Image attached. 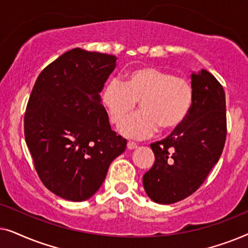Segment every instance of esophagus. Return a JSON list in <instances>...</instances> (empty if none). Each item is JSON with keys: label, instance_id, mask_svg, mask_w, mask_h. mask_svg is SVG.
<instances>
[{"label": "esophagus", "instance_id": "obj_1", "mask_svg": "<svg viewBox=\"0 0 248 248\" xmlns=\"http://www.w3.org/2000/svg\"><path fill=\"white\" fill-rule=\"evenodd\" d=\"M135 148H138L137 143H134V142H132V141L127 142V149H128V150H133V149H135Z\"/></svg>", "mask_w": 248, "mask_h": 248}]
</instances>
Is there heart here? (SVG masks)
Here are the masks:
<instances>
[{
  "label": "heart",
  "instance_id": "1",
  "mask_svg": "<svg viewBox=\"0 0 248 248\" xmlns=\"http://www.w3.org/2000/svg\"><path fill=\"white\" fill-rule=\"evenodd\" d=\"M110 122L118 124L140 101L141 111L121 123L125 137L144 139L183 124L193 103V88L187 80L157 67L131 71L125 82L111 79L101 93Z\"/></svg>",
  "mask_w": 248,
  "mask_h": 248
}]
</instances>
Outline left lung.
<instances>
[{"instance_id":"left-lung-1","label":"left lung","mask_w":248,"mask_h":248,"mask_svg":"<svg viewBox=\"0 0 248 248\" xmlns=\"http://www.w3.org/2000/svg\"><path fill=\"white\" fill-rule=\"evenodd\" d=\"M191 79L193 103L186 120L170 135L150 145L155 160L143 175V187L149 198L160 204L193 194L225 147V90L206 70L192 73Z\"/></svg>"}]
</instances>
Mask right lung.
Segmentation results:
<instances>
[{
	"instance_id": "1",
	"label": "right lung",
	"mask_w": 248,
	"mask_h": 248,
	"mask_svg": "<svg viewBox=\"0 0 248 248\" xmlns=\"http://www.w3.org/2000/svg\"><path fill=\"white\" fill-rule=\"evenodd\" d=\"M116 56L73 48L37 78L25 114V139L43 184L86 201L105 181L126 140L111 131L100 91Z\"/></svg>"
}]
</instances>
